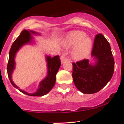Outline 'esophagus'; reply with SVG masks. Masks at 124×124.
Returning <instances> with one entry per match:
<instances>
[{"label":"esophagus","instance_id":"esophagus-1","mask_svg":"<svg viewBox=\"0 0 124 124\" xmlns=\"http://www.w3.org/2000/svg\"><path fill=\"white\" fill-rule=\"evenodd\" d=\"M61 63H63L64 62L67 61V58L65 57V55H62V56H61Z\"/></svg>","mask_w":124,"mask_h":124}]
</instances>
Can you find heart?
<instances>
[{"instance_id": "heart-1", "label": "heart", "mask_w": 124, "mask_h": 124, "mask_svg": "<svg viewBox=\"0 0 124 124\" xmlns=\"http://www.w3.org/2000/svg\"><path fill=\"white\" fill-rule=\"evenodd\" d=\"M86 36V33L83 31H73L67 35L62 42L63 46L66 48L75 46L72 56L75 60H82L90 53L93 45L92 40Z\"/></svg>"}]
</instances>
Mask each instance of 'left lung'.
I'll list each match as a JSON object with an SVG mask.
<instances>
[{"label":"left lung","mask_w":124,"mask_h":124,"mask_svg":"<svg viewBox=\"0 0 124 124\" xmlns=\"http://www.w3.org/2000/svg\"><path fill=\"white\" fill-rule=\"evenodd\" d=\"M92 57L94 63L89 59L73 63V82L77 89L83 94L99 92L109 82L114 70V60L110 45L101 34L96 36Z\"/></svg>","instance_id":"1"}]
</instances>
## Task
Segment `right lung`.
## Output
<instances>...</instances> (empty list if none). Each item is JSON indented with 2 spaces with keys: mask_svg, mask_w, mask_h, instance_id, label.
<instances>
[{
  "mask_svg": "<svg viewBox=\"0 0 124 124\" xmlns=\"http://www.w3.org/2000/svg\"><path fill=\"white\" fill-rule=\"evenodd\" d=\"M41 34L38 32L32 30H24L19 36L14 41L9 52V58L7 66L8 75L12 85L17 89L21 93L30 96H42L49 93L53 88L56 82V75L61 66V60L58 55L51 58L46 55V61L47 62V75L39 83L38 89L35 93H28L24 90L19 89V87L12 80V73L15 69V57L16 53L24 45L33 43V38L32 35Z\"/></svg>",
  "mask_w": 124,
  "mask_h": 124,
  "instance_id": "right-lung-1",
  "label": "right lung"
}]
</instances>
